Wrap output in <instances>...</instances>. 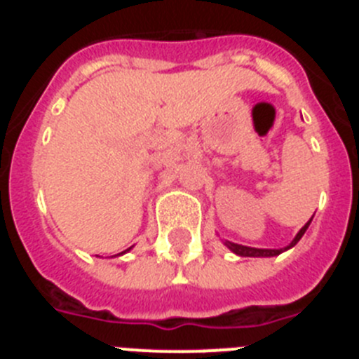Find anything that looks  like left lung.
Returning a JSON list of instances; mask_svg holds the SVG:
<instances>
[{"label": "left lung", "instance_id": "1", "mask_svg": "<svg viewBox=\"0 0 359 359\" xmlns=\"http://www.w3.org/2000/svg\"><path fill=\"white\" fill-rule=\"evenodd\" d=\"M309 223H311V219H309V221H307L306 224H304V226H302V230L298 231V233H297V237H294V239H293V243H291L290 246H287V248H291V246H294V244H297L298 241H300V237H302L304 233H306V230H307V226H309ZM226 246H228V248L231 250V252H233V253H237V255H241V257H273V255H278V253H282V250H262V248H250V246H243V244L230 243V241H226ZM287 248H284V250H287Z\"/></svg>", "mask_w": 359, "mask_h": 359}]
</instances>
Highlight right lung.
I'll return each mask as SVG.
<instances>
[{"instance_id":"obj_1","label":"right lung","mask_w":359,"mask_h":359,"mask_svg":"<svg viewBox=\"0 0 359 359\" xmlns=\"http://www.w3.org/2000/svg\"><path fill=\"white\" fill-rule=\"evenodd\" d=\"M122 253H123V252H122Z\"/></svg>"}]
</instances>
